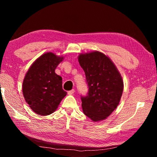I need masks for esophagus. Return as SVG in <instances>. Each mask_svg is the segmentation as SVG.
<instances>
[{
	"instance_id": "esophagus-1",
	"label": "esophagus",
	"mask_w": 157,
	"mask_h": 157,
	"mask_svg": "<svg viewBox=\"0 0 157 157\" xmlns=\"http://www.w3.org/2000/svg\"><path fill=\"white\" fill-rule=\"evenodd\" d=\"M74 92H75V90L72 89V90H71V91H68V95H73L74 94Z\"/></svg>"
}]
</instances>
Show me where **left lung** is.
<instances>
[{
	"instance_id": "left-lung-1",
	"label": "left lung",
	"mask_w": 157,
	"mask_h": 157,
	"mask_svg": "<svg viewBox=\"0 0 157 157\" xmlns=\"http://www.w3.org/2000/svg\"><path fill=\"white\" fill-rule=\"evenodd\" d=\"M88 93L81 95L84 113L93 121L107 118L118 107L123 91L121 74L109 58L100 52L79 55Z\"/></svg>"
}]
</instances>
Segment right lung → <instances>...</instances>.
Masks as SVG:
<instances>
[{
	"label": "right lung",
	"instance_id": "1",
	"mask_svg": "<svg viewBox=\"0 0 157 157\" xmlns=\"http://www.w3.org/2000/svg\"><path fill=\"white\" fill-rule=\"evenodd\" d=\"M62 59L52 52L45 53L33 63L23 79V96L39 115L54 112L67 94L62 89V77L55 73Z\"/></svg>",
	"mask_w": 157,
	"mask_h": 157
}]
</instances>
